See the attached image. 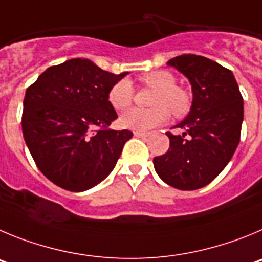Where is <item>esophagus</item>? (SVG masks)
<instances>
[{
  "mask_svg": "<svg viewBox=\"0 0 262 262\" xmlns=\"http://www.w3.org/2000/svg\"><path fill=\"white\" fill-rule=\"evenodd\" d=\"M134 136L140 137V138H146V137H148V136H150V134L145 133V132H137V130H134Z\"/></svg>",
  "mask_w": 262,
  "mask_h": 262,
  "instance_id": "1",
  "label": "esophagus"
}]
</instances>
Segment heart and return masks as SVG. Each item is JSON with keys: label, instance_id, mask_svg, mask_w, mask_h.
Masks as SVG:
<instances>
[{"label": "heart", "instance_id": "1", "mask_svg": "<svg viewBox=\"0 0 262 262\" xmlns=\"http://www.w3.org/2000/svg\"><path fill=\"white\" fill-rule=\"evenodd\" d=\"M142 82L150 89L157 90L151 99V105H154V108H133L126 111L120 117V122L124 128L146 133L167 122L169 119V112L167 108H169L172 114L178 117L183 116L189 111L190 95L183 87L176 86L175 77L169 72L157 70L147 73L142 77ZM133 86L129 79L116 82L108 93L111 105L117 111L126 110L133 103Z\"/></svg>", "mask_w": 262, "mask_h": 262}]
</instances>
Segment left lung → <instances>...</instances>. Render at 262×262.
<instances>
[{"instance_id": "left-lung-1", "label": "left lung", "mask_w": 262, "mask_h": 262, "mask_svg": "<svg viewBox=\"0 0 262 262\" xmlns=\"http://www.w3.org/2000/svg\"><path fill=\"white\" fill-rule=\"evenodd\" d=\"M192 84L189 114L167 132L169 148L154 158L159 178L173 188L194 190L214 180L227 166L240 141L244 107L234 74L218 62L181 55L167 62Z\"/></svg>"}]
</instances>
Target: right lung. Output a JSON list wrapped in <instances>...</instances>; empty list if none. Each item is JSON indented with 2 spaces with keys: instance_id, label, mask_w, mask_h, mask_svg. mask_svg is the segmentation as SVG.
<instances>
[{
  "instance_id": "obj_1",
  "label": "right lung",
  "mask_w": 262,
  "mask_h": 262,
  "mask_svg": "<svg viewBox=\"0 0 262 262\" xmlns=\"http://www.w3.org/2000/svg\"><path fill=\"white\" fill-rule=\"evenodd\" d=\"M126 74L72 58L48 68L26 90L23 137L37 168L52 183L83 192L115 168L133 133L108 129L117 119L108 93Z\"/></svg>"
}]
</instances>
